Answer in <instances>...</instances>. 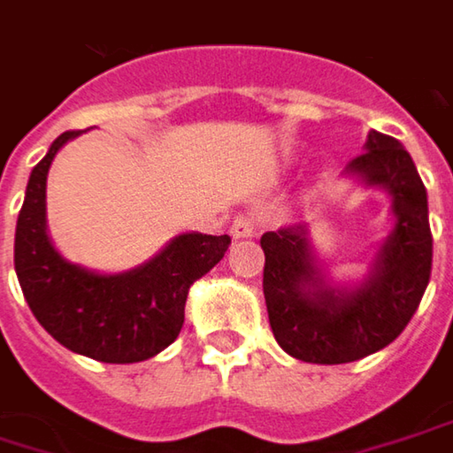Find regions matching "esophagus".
<instances>
[{
  "mask_svg": "<svg viewBox=\"0 0 453 453\" xmlns=\"http://www.w3.org/2000/svg\"><path fill=\"white\" fill-rule=\"evenodd\" d=\"M230 235H233V238H253V235H256V226H253L251 218H246V215L233 218V223H230Z\"/></svg>",
  "mask_w": 453,
  "mask_h": 453,
  "instance_id": "esophagus-1",
  "label": "esophagus"
}]
</instances>
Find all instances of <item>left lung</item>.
<instances>
[{
	"instance_id": "1",
	"label": "left lung",
	"mask_w": 453,
	"mask_h": 453,
	"mask_svg": "<svg viewBox=\"0 0 453 453\" xmlns=\"http://www.w3.org/2000/svg\"><path fill=\"white\" fill-rule=\"evenodd\" d=\"M343 179L389 197L392 230L361 281L335 284L310 241V226L264 233V300L281 349L307 364H346L389 346L411 323L431 280L428 195L411 153L369 130Z\"/></svg>"
}]
</instances>
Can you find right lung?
<instances>
[{"mask_svg": "<svg viewBox=\"0 0 453 453\" xmlns=\"http://www.w3.org/2000/svg\"><path fill=\"white\" fill-rule=\"evenodd\" d=\"M79 135H58L30 172L14 230V272L38 323L68 351L104 364L146 361L176 341L189 287L226 256L230 238L179 233L141 266L118 274L64 258L48 235L45 181L56 153Z\"/></svg>", "mask_w": 453, "mask_h": 453, "instance_id": "obj_1", "label": "right lung"}]
</instances>
